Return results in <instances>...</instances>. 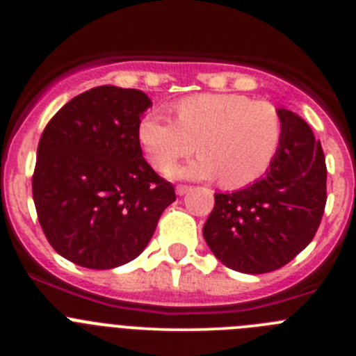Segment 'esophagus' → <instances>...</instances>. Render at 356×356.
<instances>
[{
  "label": "esophagus",
  "mask_w": 356,
  "mask_h": 356,
  "mask_svg": "<svg viewBox=\"0 0 356 356\" xmlns=\"http://www.w3.org/2000/svg\"><path fill=\"white\" fill-rule=\"evenodd\" d=\"M191 191V186H186V184H179L177 188H175V193H177L179 196H184L186 193Z\"/></svg>",
  "instance_id": "1"
}]
</instances>
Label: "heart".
Returning <instances> with one entry per match:
<instances>
[{
	"instance_id": "heart-1",
	"label": "heart",
	"mask_w": 356,
	"mask_h": 356,
	"mask_svg": "<svg viewBox=\"0 0 356 356\" xmlns=\"http://www.w3.org/2000/svg\"><path fill=\"white\" fill-rule=\"evenodd\" d=\"M175 120L146 115L138 129L149 161L168 172L179 160L201 152L179 168L189 179L220 177L227 189H243L268 174L281 153L284 120L265 102L236 92L196 95L174 106Z\"/></svg>"
}]
</instances>
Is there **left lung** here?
<instances>
[{"mask_svg":"<svg viewBox=\"0 0 356 356\" xmlns=\"http://www.w3.org/2000/svg\"><path fill=\"white\" fill-rule=\"evenodd\" d=\"M284 141L267 177L231 195H215L203 236L232 270L265 274L289 264L314 239L327 201V167L310 125L289 110Z\"/></svg>","mask_w":356,"mask_h":356,"instance_id":"left-lung-1","label":"left lung"}]
</instances>
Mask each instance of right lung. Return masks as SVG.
<instances>
[{
  "instance_id": "1",
  "label": "right lung",
  "mask_w": 356,
  "mask_h": 356,
  "mask_svg": "<svg viewBox=\"0 0 356 356\" xmlns=\"http://www.w3.org/2000/svg\"><path fill=\"white\" fill-rule=\"evenodd\" d=\"M152 99L99 86L62 106L42 131L32 174L38 220L56 253L86 268L134 260L174 186L143 158L138 129Z\"/></svg>"
}]
</instances>
